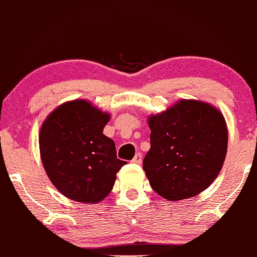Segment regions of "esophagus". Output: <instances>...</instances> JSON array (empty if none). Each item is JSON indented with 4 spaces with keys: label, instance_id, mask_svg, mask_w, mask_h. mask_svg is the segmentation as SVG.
<instances>
[{
    "label": "esophagus",
    "instance_id": "1",
    "mask_svg": "<svg viewBox=\"0 0 257 257\" xmlns=\"http://www.w3.org/2000/svg\"><path fill=\"white\" fill-rule=\"evenodd\" d=\"M142 161H143V155H142L141 153H138V154H136V156L134 157V160H132V162L141 164Z\"/></svg>",
    "mask_w": 257,
    "mask_h": 257
}]
</instances>
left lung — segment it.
Masks as SVG:
<instances>
[{"label": "left lung", "instance_id": "obj_1", "mask_svg": "<svg viewBox=\"0 0 257 257\" xmlns=\"http://www.w3.org/2000/svg\"><path fill=\"white\" fill-rule=\"evenodd\" d=\"M148 121L151 147L143 169L154 191L170 201L205 191L225 161L227 127L223 114L210 103L181 100Z\"/></svg>", "mask_w": 257, "mask_h": 257}]
</instances>
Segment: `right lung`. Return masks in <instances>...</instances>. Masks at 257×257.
I'll use <instances>...</instances> for the list:
<instances>
[{"label": "right lung", "instance_id": "obj_1", "mask_svg": "<svg viewBox=\"0 0 257 257\" xmlns=\"http://www.w3.org/2000/svg\"><path fill=\"white\" fill-rule=\"evenodd\" d=\"M109 114L89 101L74 100L50 113L40 128L41 162L53 186L66 198L96 204L112 191L126 164L102 132Z\"/></svg>", "mask_w": 257, "mask_h": 257}]
</instances>
